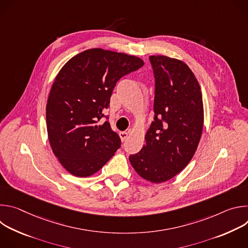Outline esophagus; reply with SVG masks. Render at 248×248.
I'll return each instance as SVG.
<instances>
[{
  "label": "esophagus",
  "mask_w": 248,
  "mask_h": 248,
  "mask_svg": "<svg viewBox=\"0 0 248 248\" xmlns=\"http://www.w3.org/2000/svg\"><path fill=\"white\" fill-rule=\"evenodd\" d=\"M128 135H129V133L126 132V131H122V132H120V137H121L122 141H125V140L128 138Z\"/></svg>",
  "instance_id": "34e87169"
}]
</instances>
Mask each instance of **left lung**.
Wrapping results in <instances>:
<instances>
[{
	"mask_svg": "<svg viewBox=\"0 0 248 248\" xmlns=\"http://www.w3.org/2000/svg\"><path fill=\"white\" fill-rule=\"evenodd\" d=\"M155 78L154 121L146 144L129 162L141 178L161 184L181 172L192 159L204 123L200 85L188 65L166 56H150Z\"/></svg>",
	"mask_w": 248,
	"mask_h": 248,
	"instance_id": "obj_1",
	"label": "left lung"
}]
</instances>
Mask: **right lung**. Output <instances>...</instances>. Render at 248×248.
Returning <instances> with one entry per match:
<instances>
[{
  "instance_id": "1",
  "label": "right lung",
  "mask_w": 248,
  "mask_h": 248,
  "mask_svg": "<svg viewBox=\"0 0 248 248\" xmlns=\"http://www.w3.org/2000/svg\"><path fill=\"white\" fill-rule=\"evenodd\" d=\"M143 64L138 57L94 48L61 68L48 97L46 122L52 150L69 173L90 176L120 148L110 123L99 122L116 83Z\"/></svg>"
}]
</instances>
